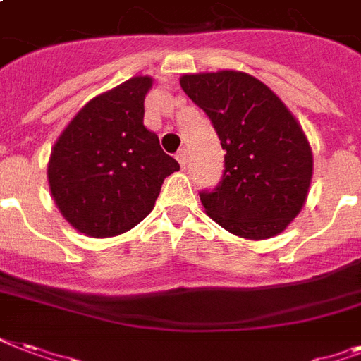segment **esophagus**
I'll return each instance as SVG.
<instances>
[{
    "label": "esophagus",
    "instance_id": "34e87169",
    "mask_svg": "<svg viewBox=\"0 0 361 361\" xmlns=\"http://www.w3.org/2000/svg\"><path fill=\"white\" fill-rule=\"evenodd\" d=\"M177 159L178 164H180V167H186V165H188V152H186V148H183V150L178 152Z\"/></svg>",
    "mask_w": 361,
    "mask_h": 361
}]
</instances>
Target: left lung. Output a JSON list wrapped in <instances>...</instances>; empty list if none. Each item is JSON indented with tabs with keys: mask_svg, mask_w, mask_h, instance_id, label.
Wrapping results in <instances>:
<instances>
[{
	"mask_svg": "<svg viewBox=\"0 0 361 361\" xmlns=\"http://www.w3.org/2000/svg\"><path fill=\"white\" fill-rule=\"evenodd\" d=\"M180 87L207 114L224 156L205 213L245 240L278 235L299 215L312 180V150L299 121L270 89L235 70L184 74Z\"/></svg>",
	"mask_w": 361,
	"mask_h": 361,
	"instance_id": "left-lung-1",
	"label": "left lung"
}]
</instances>
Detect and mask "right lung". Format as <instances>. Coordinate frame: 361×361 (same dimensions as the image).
I'll return each mask as SVG.
<instances>
[{
    "label": "right lung",
    "instance_id": "right-lung-1",
    "mask_svg": "<svg viewBox=\"0 0 361 361\" xmlns=\"http://www.w3.org/2000/svg\"><path fill=\"white\" fill-rule=\"evenodd\" d=\"M152 78L135 75L89 100L51 150V196L81 234L112 238L137 226L164 178L180 169L142 123Z\"/></svg>",
    "mask_w": 361,
    "mask_h": 361
}]
</instances>
